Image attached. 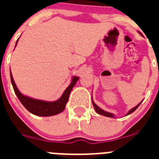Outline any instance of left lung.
I'll return each mask as SVG.
<instances>
[{
    "mask_svg": "<svg viewBox=\"0 0 159 159\" xmlns=\"http://www.w3.org/2000/svg\"><path fill=\"white\" fill-rule=\"evenodd\" d=\"M139 33L140 35H142V33L140 32H139ZM141 102H140L139 103V104H138V105H136V106L134 107H133V108H132V109H130V110L128 112H127L126 116H128V115L131 114L132 112H134V111H135L136 109H137V108L139 107V105L141 104ZM92 104H93V107H94V108H95V111H96V113L99 114V115H102V116H107V117L115 118V115H114V114L110 113V112H107V111H106L102 110V109H101V108L97 106V105L95 103V102H94V101H93V99H92Z\"/></svg>",
    "mask_w": 159,
    "mask_h": 159,
    "instance_id": "left-lung-1",
    "label": "left lung"
}]
</instances>
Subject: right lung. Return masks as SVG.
<instances>
[{
	"label": "right lung",
	"mask_w": 159,
	"mask_h": 159,
	"mask_svg": "<svg viewBox=\"0 0 159 159\" xmlns=\"http://www.w3.org/2000/svg\"><path fill=\"white\" fill-rule=\"evenodd\" d=\"M18 40H16V46L17 44ZM10 78L12 85L13 87L14 92L16 93V96L19 99V100L20 101V102L23 104V106L30 113L33 114V115L37 116H52L61 113L65 109L66 103L68 101V98H69L71 91L74 88V86H75V84H76L77 81L79 80L78 76H73L72 79H71V84H69V86L66 88L65 91L62 94V95L60 96V99H58L56 101H52V102H49V101L33 99V98H31V97L27 96V95H23L18 90L16 84L14 82L13 77H12L11 71Z\"/></svg>",
	"instance_id": "obj_1"
}]
</instances>
